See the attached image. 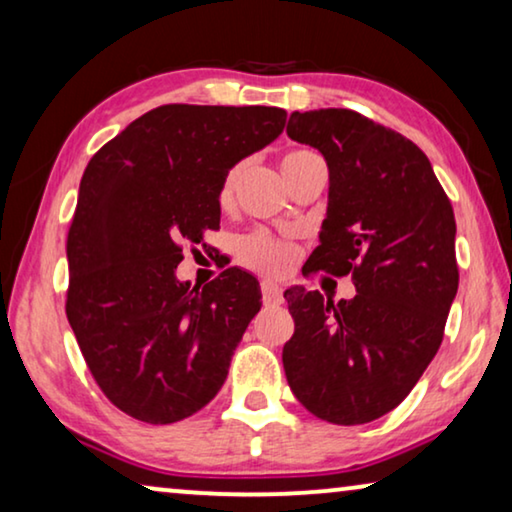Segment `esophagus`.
I'll return each instance as SVG.
<instances>
[{
    "label": "esophagus",
    "instance_id": "obj_1",
    "mask_svg": "<svg viewBox=\"0 0 512 512\" xmlns=\"http://www.w3.org/2000/svg\"><path fill=\"white\" fill-rule=\"evenodd\" d=\"M262 301L264 306H276L283 301V292H280V287L276 283H271V280H264L262 283Z\"/></svg>",
    "mask_w": 512,
    "mask_h": 512
}]
</instances>
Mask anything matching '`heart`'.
Masks as SVG:
<instances>
[{"instance_id": "obj_1", "label": "heart", "mask_w": 512, "mask_h": 512, "mask_svg": "<svg viewBox=\"0 0 512 512\" xmlns=\"http://www.w3.org/2000/svg\"><path fill=\"white\" fill-rule=\"evenodd\" d=\"M318 157L320 155H315L313 150L308 148H292L287 150L283 160H280V169H283V174H287V171L297 169L301 164L311 160H318ZM243 169H246L243 164H234V167L225 174V178H222L220 190H218V204L222 208L232 206L236 183H239ZM236 257H239L241 264L250 266V269L269 273V276H283L294 262V248L290 243L280 241L276 236L266 232H253V234L241 236V239L236 241Z\"/></svg>"}]
</instances>
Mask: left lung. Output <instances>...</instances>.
<instances>
[{"instance_id": "1", "label": "left lung", "mask_w": 512, "mask_h": 512, "mask_svg": "<svg viewBox=\"0 0 512 512\" xmlns=\"http://www.w3.org/2000/svg\"><path fill=\"white\" fill-rule=\"evenodd\" d=\"M287 136L318 148L329 206L311 271L352 276L350 301L292 287L287 383L331 424H364L408 397L441 348L457 294L455 213L427 155L350 109L294 111Z\"/></svg>"}]
</instances>
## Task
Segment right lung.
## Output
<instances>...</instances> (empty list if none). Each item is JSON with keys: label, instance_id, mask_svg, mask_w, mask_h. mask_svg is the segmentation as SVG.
<instances>
[{"label": "right lung", "instance_id": "right-lung-1", "mask_svg": "<svg viewBox=\"0 0 512 512\" xmlns=\"http://www.w3.org/2000/svg\"><path fill=\"white\" fill-rule=\"evenodd\" d=\"M276 106L164 104L92 155L67 234V320L115 408L148 424L185 420L225 383L259 311L250 273L178 283L185 243L220 227L218 190L236 162L283 132Z\"/></svg>", "mask_w": 512, "mask_h": 512}]
</instances>
